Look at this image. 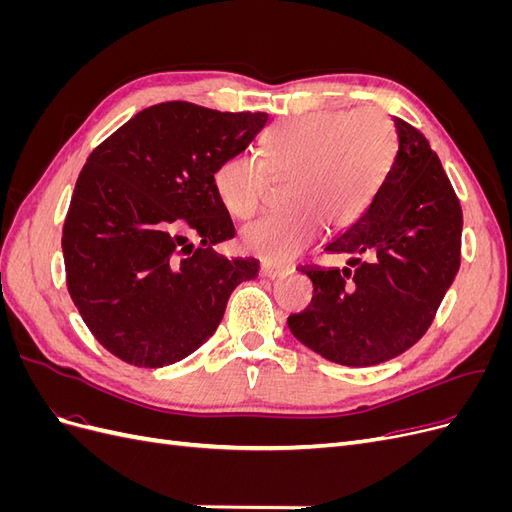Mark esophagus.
I'll return each mask as SVG.
<instances>
[{
	"label": "esophagus",
	"mask_w": 512,
	"mask_h": 512,
	"mask_svg": "<svg viewBox=\"0 0 512 512\" xmlns=\"http://www.w3.org/2000/svg\"><path fill=\"white\" fill-rule=\"evenodd\" d=\"M286 273H288V269H284V267H273V265H262L260 267V275L269 277V280H275V277H282Z\"/></svg>",
	"instance_id": "esophagus-1"
}]
</instances>
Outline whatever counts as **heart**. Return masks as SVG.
<instances>
[{
	"label": "heart",
	"instance_id": "heart-1",
	"mask_svg": "<svg viewBox=\"0 0 512 512\" xmlns=\"http://www.w3.org/2000/svg\"><path fill=\"white\" fill-rule=\"evenodd\" d=\"M262 158L237 153L213 170V192L232 218L265 203L273 179H290V213L269 215L241 232V245L271 265L303 254L324 226L344 230L361 218L395 153V130L378 108L316 111L277 121L260 141Z\"/></svg>",
	"mask_w": 512,
	"mask_h": 512
}]
</instances>
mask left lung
Wrapping results in <instances>:
<instances>
[{
	"label": "left lung",
	"instance_id": "8db88e82",
	"mask_svg": "<svg viewBox=\"0 0 512 512\" xmlns=\"http://www.w3.org/2000/svg\"><path fill=\"white\" fill-rule=\"evenodd\" d=\"M397 151L367 209L327 245L354 269L303 267L314 297L288 329L327 361L369 367L414 346L461 262L459 198L427 138L393 117Z\"/></svg>",
	"mask_w": 512,
	"mask_h": 512
}]
</instances>
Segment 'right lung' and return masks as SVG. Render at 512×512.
Segmentation results:
<instances>
[{"instance_id":"add662e5","label":"right lung","mask_w":512,"mask_h":512,"mask_svg":"<svg viewBox=\"0 0 512 512\" xmlns=\"http://www.w3.org/2000/svg\"><path fill=\"white\" fill-rule=\"evenodd\" d=\"M267 121V113L162 102L91 151L61 252L76 309L117 359L136 367L185 359L218 329L230 292L258 275V260L213 252L235 226L211 179Z\"/></svg>"}]
</instances>
